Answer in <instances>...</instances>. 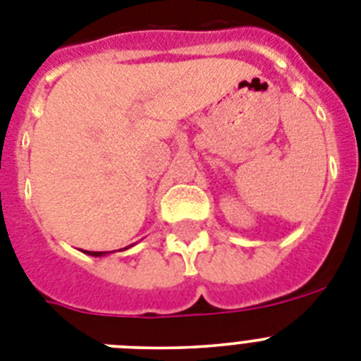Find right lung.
Returning <instances> with one entry per match:
<instances>
[{"label": "right lung", "instance_id": "1", "mask_svg": "<svg viewBox=\"0 0 361 361\" xmlns=\"http://www.w3.org/2000/svg\"><path fill=\"white\" fill-rule=\"evenodd\" d=\"M124 250H128V247H124ZM123 251V250H119ZM86 255H90V257H104V255H108L106 251H86Z\"/></svg>", "mask_w": 361, "mask_h": 361}]
</instances>
